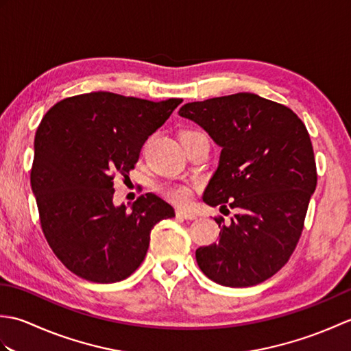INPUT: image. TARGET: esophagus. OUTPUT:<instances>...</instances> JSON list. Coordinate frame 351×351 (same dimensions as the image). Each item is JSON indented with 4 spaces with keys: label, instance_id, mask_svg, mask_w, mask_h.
Masks as SVG:
<instances>
[{
    "label": "esophagus",
    "instance_id": "esophagus-1",
    "mask_svg": "<svg viewBox=\"0 0 351 351\" xmlns=\"http://www.w3.org/2000/svg\"><path fill=\"white\" fill-rule=\"evenodd\" d=\"M176 215L178 217H182V219H187V220H195L197 215L193 214L190 211H185V210H181V208H178L176 210Z\"/></svg>",
    "mask_w": 351,
    "mask_h": 351
}]
</instances>
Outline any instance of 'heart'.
<instances>
[{
	"label": "heart",
	"mask_w": 351,
	"mask_h": 351,
	"mask_svg": "<svg viewBox=\"0 0 351 351\" xmlns=\"http://www.w3.org/2000/svg\"><path fill=\"white\" fill-rule=\"evenodd\" d=\"M195 131H187L182 134L184 136H189V134H193ZM161 193L164 196H166L171 202H176V204H185L189 202L190 197H191V190L187 187V185H182V184H170V185H164L161 189Z\"/></svg>",
	"instance_id": "b5f03b06"
}]
</instances>
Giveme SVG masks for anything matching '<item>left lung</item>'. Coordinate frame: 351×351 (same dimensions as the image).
Returning a JSON list of instances; mask_svg holds the SVG:
<instances>
[{
  "label": "left lung",
  "instance_id": "left-lung-1",
  "mask_svg": "<svg viewBox=\"0 0 351 351\" xmlns=\"http://www.w3.org/2000/svg\"><path fill=\"white\" fill-rule=\"evenodd\" d=\"M221 147L204 202L235 208L219 243L196 250L200 270L225 287H253L288 263L300 240L317 187L314 149L293 110L255 93H235L181 107Z\"/></svg>",
  "mask_w": 351,
  "mask_h": 351
}]
</instances>
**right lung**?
I'll return each mask as SVG.
<instances>
[{
    "instance_id": "right-lung-1",
    "label": "right lung",
    "mask_w": 351,
    "mask_h": 351,
    "mask_svg": "<svg viewBox=\"0 0 351 351\" xmlns=\"http://www.w3.org/2000/svg\"><path fill=\"white\" fill-rule=\"evenodd\" d=\"M181 102L92 92L57 102L43 116L29 181L49 247L80 278L126 279L143 263L152 228L175 217L154 193L131 210L116 206L113 180L130 173L147 137Z\"/></svg>"
}]
</instances>
